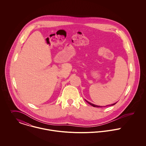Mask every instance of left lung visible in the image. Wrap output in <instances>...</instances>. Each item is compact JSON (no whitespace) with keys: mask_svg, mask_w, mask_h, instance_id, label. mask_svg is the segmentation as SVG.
<instances>
[{"mask_svg":"<svg viewBox=\"0 0 146 146\" xmlns=\"http://www.w3.org/2000/svg\"><path fill=\"white\" fill-rule=\"evenodd\" d=\"M86 100V102H88V103L89 104H90L91 106H93L94 107H101V106H97V105H95V104H92V103H91L90 102H88V100ZM115 104H116V103H114V104H112V105H111V106H113V105H115Z\"/></svg>","mask_w":146,"mask_h":146,"instance_id":"obj_1","label":"left lung"}]
</instances>
